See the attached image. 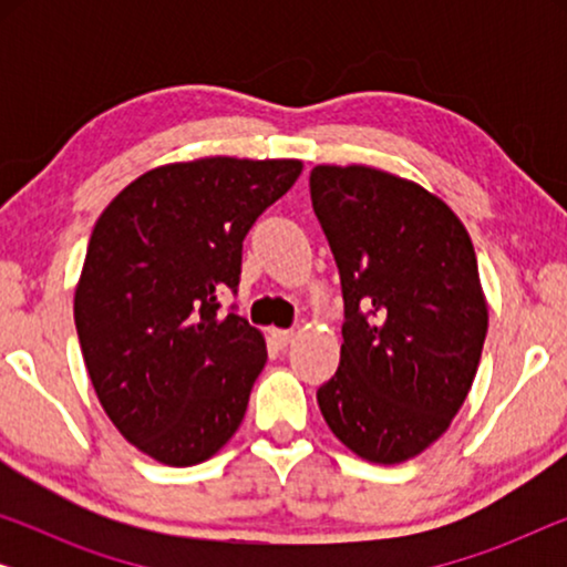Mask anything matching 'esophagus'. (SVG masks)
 I'll use <instances>...</instances> for the list:
<instances>
[{
	"instance_id": "34e87169",
	"label": "esophagus",
	"mask_w": 567,
	"mask_h": 567,
	"mask_svg": "<svg viewBox=\"0 0 567 567\" xmlns=\"http://www.w3.org/2000/svg\"><path fill=\"white\" fill-rule=\"evenodd\" d=\"M270 338L276 340V346H289L293 340V330H284V328H274L270 330Z\"/></svg>"
}]
</instances>
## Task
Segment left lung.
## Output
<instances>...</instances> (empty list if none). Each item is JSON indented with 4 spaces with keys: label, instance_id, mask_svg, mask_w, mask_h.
I'll list each match as a JSON object with an SVG mask.
<instances>
[{
    "label": "left lung",
    "instance_id": "8db88e82",
    "mask_svg": "<svg viewBox=\"0 0 567 567\" xmlns=\"http://www.w3.org/2000/svg\"><path fill=\"white\" fill-rule=\"evenodd\" d=\"M309 190L346 301L322 417L361 460L408 462L452 425L477 374L487 301L475 247L436 193L384 169L317 165Z\"/></svg>",
    "mask_w": 567,
    "mask_h": 567
}]
</instances>
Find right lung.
Wrapping results in <instances>:
<instances>
[{"mask_svg":"<svg viewBox=\"0 0 567 567\" xmlns=\"http://www.w3.org/2000/svg\"><path fill=\"white\" fill-rule=\"evenodd\" d=\"M301 175L299 159L200 157L154 167L92 229L74 324L100 405L169 467L214 456L243 423L266 338L237 312L243 239Z\"/></svg>","mask_w":567,"mask_h":567,"instance_id":"1","label":"right lung"}]
</instances>
